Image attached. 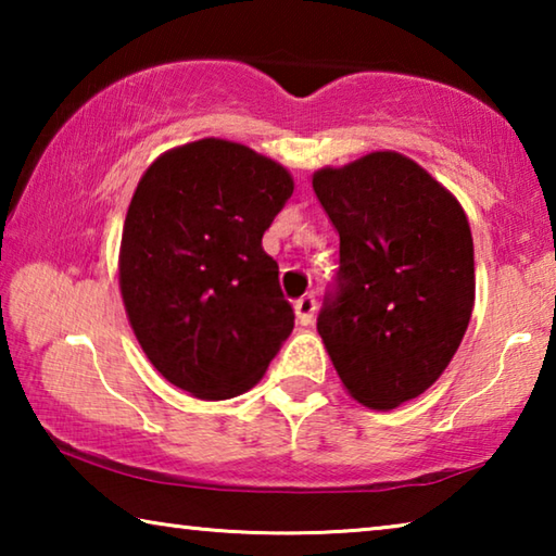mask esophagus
Wrapping results in <instances>:
<instances>
[{
  "label": "esophagus",
  "mask_w": 556,
  "mask_h": 556,
  "mask_svg": "<svg viewBox=\"0 0 556 556\" xmlns=\"http://www.w3.org/2000/svg\"><path fill=\"white\" fill-rule=\"evenodd\" d=\"M314 312H316V299L314 296H301L294 304L296 321L301 326H312L314 324Z\"/></svg>",
  "instance_id": "34e87169"
}]
</instances>
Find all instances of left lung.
I'll use <instances>...</instances> for the list:
<instances>
[{
  "label": "left lung",
  "instance_id": "1",
  "mask_svg": "<svg viewBox=\"0 0 556 556\" xmlns=\"http://www.w3.org/2000/svg\"><path fill=\"white\" fill-rule=\"evenodd\" d=\"M312 184L341 238L316 328L348 394L394 409L429 390L464 341L476 301L468 218L400 152L324 166Z\"/></svg>",
  "mask_w": 556,
  "mask_h": 556
}]
</instances>
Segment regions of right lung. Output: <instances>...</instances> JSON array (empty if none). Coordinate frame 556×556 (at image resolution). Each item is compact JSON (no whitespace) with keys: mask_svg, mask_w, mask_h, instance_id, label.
<instances>
[{"mask_svg":"<svg viewBox=\"0 0 556 556\" xmlns=\"http://www.w3.org/2000/svg\"><path fill=\"white\" fill-rule=\"evenodd\" d=\"M294 193L275 159L205 137L139 178L119 244V291L149 363L199 400L248 392L294 328L262 235Z\"/></svg>","mask_w":556,"mask_h":556,"instance_id":"right-lung-1","label":"right lung"}]
</instances>
